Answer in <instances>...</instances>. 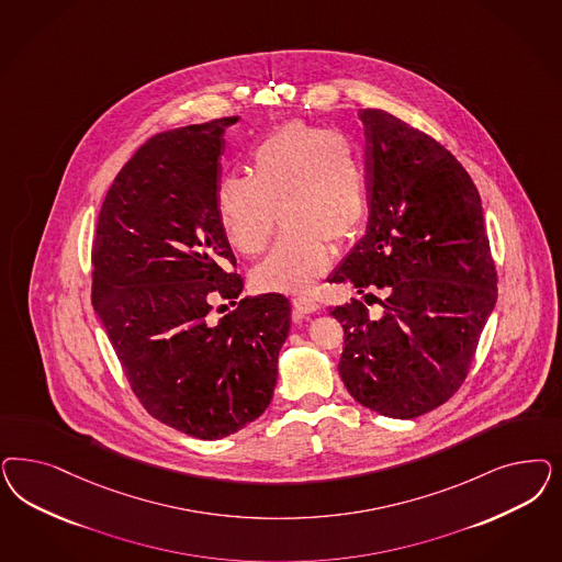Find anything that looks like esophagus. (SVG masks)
<instances>
[{
  "label": "esophagus",
  "mask_w": 562,
  "mask_h": 562,
  "mask_svg": "<svg viewBox=\"0 0 562 562\" xmlns=\"http://www.w3.org/2000/svg\"><path fill=\"white\" fill-rule=\"evenodd\" d=\"M293 310H295V314H297L300 318H304V316H308V314H314V312L318 310V304H316V300H312V297L300 295V297L293 300Z\"/></svg>",
  "instance_id": "esophagus-1"
}]
</instances>
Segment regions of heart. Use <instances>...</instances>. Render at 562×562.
Segmentation results:
<instances>
[{
	"mask_svg": "<svg viewBox=\"0 0 562 562\" xmlns=\"http://www.w3.org/2000/svg\"><path fill=\"white\" fill-rule=\"evenodd\" d=\"M215 202L225 237L241 256L267 248L279 210L285 229L254 269V283L267 291L310 290L330 267V241L344 244L362 225V150L341 132L290 122L254 146L250 176L217 181Z\"/></svg>",
	"mask_w": 562,
	"mask_h": 562,
	"instance_id": "b5f03b06",
	"label": "heart"
}]
</instances>
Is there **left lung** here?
Segmentation results:
<instances>
[{
	"mask_svg": "<svg viewBox=\"0 0 562 562\" xmlns=\"http://www.w3.org/2000/svg\"><path fill=\"white\" fill-rule=\"evenodd\" d=\"M360 120L370 217L330 283L358 293L379 288L386 300L381 318H370L360 300L330 312L345 330L339 374L363 407L412 419L465 381L496 304V269L463 165L382 109H362Z\"/></svg>",
	"mask_w": 562,
	"mask_h": 562,
	"instance_id": "obj_1",
	"label": "left lung"
}]
</instances>
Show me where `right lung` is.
<instances>
[{
	"label": "right lung",
	"mask_w": 562,
	"mask_h": 562,
	"mask_svg": "<svg viewBox=\"0 0 562 562\" xmlns=\"http://www.w3.org/2000/svg\"><path fill=\"white\" fill-rule=\"evenodd\" d=\"M237 117L161 132L111 183L92 241V308L134 395L183 435H236L271 403L290 300L244 297L218 223L223 134Z\"/></svg>",
	"instance_id": "1"
}]
</instances>
